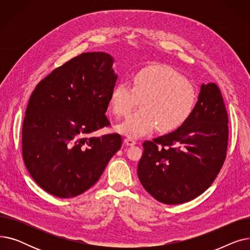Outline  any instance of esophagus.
<instances>
[{
    "label": "esophagus",
    "instance_id": "1",
    "mask_svg": "<svg viewBox=\"0 0 250 250\" xmlns=\"http://www.w3.org/2000/svg\"><path fill=\"white\" fill-rule=\"evenodd\" d=\"M136 143H137L136 140L133 139V138H130V137H127V138L125 139V144L127 146H134V145H136Z\"/></svg>",
    "mask_w": 250,
    "mask_h": 250
}]
</instances>
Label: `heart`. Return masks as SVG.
<instances>
[{
  "label": "heart",
  "mask_w": 250,
  "mask_h": 250,
  "mask_svg": "<svg viewBox=\"0 0 250 250\" xmlns=\"http://www.w3.org/2000/svg\"><path fill=\"white\" fill-rule=\"evenodd\" d=\"M133 88L121 82L110 94V107L117 116H125L142 99V108L117 125L120 133L141 137L157 126L170 132L185 124L193 112L196 93L190 83L167 65H150L132 77Z\"/></svg>",
  "instance_id": "obj_1"
}]
</instances>
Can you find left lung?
Here are the masks:
<instances>
[{
    "label": "left lung",
    "instance_id": "obj_1",
    "mask_svg": "<svg viewBox=\"0 0 250 250\" xmlns=\"http://www.w3.org/2000/svg\"><path fill=\"white\" fill-rule=\"evenodd\" d=\"M228 115L215 83L203 84L192 114L174 132L143 143L138 176L154 199L189 202L207 190L224 164Z\"/></svg>",
    "mask_w": 250,
    "mask_h": 250
}]
</instances>
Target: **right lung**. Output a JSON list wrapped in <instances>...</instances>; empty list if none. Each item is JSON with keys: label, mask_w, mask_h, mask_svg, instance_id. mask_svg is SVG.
Listing matches in <instances>:
<instances>
[{"label": "right lung", "mask_w": 250, "mask_h": 250, "mask_svg": "<svg viewBox=\"0 0 250 250\" xmlns=\"http://www.w3.org/2000/svg\"><path fill=\"white\" fill-rule=\"evenodd\" d=\"M113 58L84 52L37 84L22 125V155L37 185L58 198L93 187L121 149L118 134L92 137L110 125L105 112L117 75Z\"/></svg>", "instance_id": "add662e5"}]
</instances>
